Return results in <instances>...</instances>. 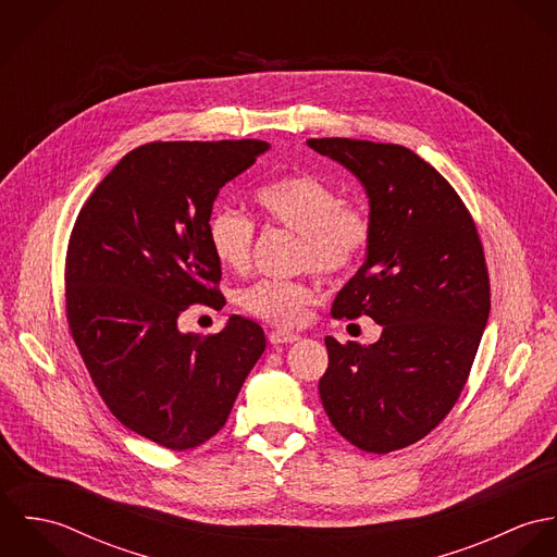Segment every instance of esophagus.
I'll return each instance as SVG.
<instances>
[{"mask_svg": "<svg viewBox=\"0 0 557 557\" xmlns=\"http://www.w3.org/2000/svg\"><path fill=\"white\" fill-rule=\"evenodd\" d=\"M268 338H270L272 345H285V343H296V341H300V336H298L296 332H289V330H272V332L268 334Z\"/></svg>", "mask_w": 557, "mask_h": 557, "instance_id": "obj_1", "label": "esophagus"}]
</instances>
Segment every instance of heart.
Instances as JSON below:
<instances>
[{"label": "heart", "instance_id": "1", "mask_svg": "<svg viewBox=\"0 0 557 557\" xmlns=\"http://www.w3.org/2000/svg\"><path fill=\"white\" fill-rule=\"evenodd\" d=\"M257 208L278 227L296 234L300 263L323 276L349 272L367 252L373 223L364 208L341 201V195L307 173L285 175L255 195ZM255 238L252 221L232 208L208 221V239L216 261L234 272L248 268ZM309 283L261 278L239 292V307L274 325H300L318 302Z\"/></svg>", "mask_w": 557, "mask_h": 557}]
</instances>
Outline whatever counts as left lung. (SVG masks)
<instances>
[{"label": "left lung", "mask_w": 557, "mask_h": 557, "mask_svg": "<svg viewBox=\"0 0 557 557\" xmlns=\"http://www.w3.org/2000/svg\"><path fill=\"white\" fill-rule=\"evenodd\" d=\"M307 146L351 171L371 208L364 263L332 318L382 325L373 345L325 336L319 397L347 442L386 455L431 433L468 382L491 309L482 244L455 188L411 150L341 137Z\"/></svg>", "instance_id": "obj_1"}]
</instances>
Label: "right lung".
I'll use <instances>...</instances> for the list:
<instances>
[{
    "instance_id": "add662e5",
    "label": "right lung",
    "mask_w": 557,
    "mask_h": 557,
    "mask_svg": "<svg viewBox=\"0 0 557 557\" xmlns=\"http://www.w3.org/2000/svg\"><path fill=\"white\" fill-rule=\"evenodd\" d=\"M270 144L154 141L120 160L81 208L66 315L91 382L131 431L169 450L216 435L265 349L259 323L180 332L190 305L223 309L208 221L219 190Z\"/></svg>"
}]
</instances>
